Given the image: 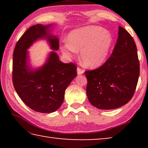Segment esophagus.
Segmentation results:
<instances>
[{
    "mask_svg": "<svg viewBox=\"0 0 148 148\" xmlns=\"http://www.w3.org/2000/svg\"><path fill=\"white\" fill-rule=\"evenodd\" d=\"M84 72V71L83 69H80V68H77V74H82Z\"/></svg>",
    "mask_w": 148,
    "mask_h": 148,
    "instance_id": "esophagus-1",
    "label": "esophagus"
}]
</instances>
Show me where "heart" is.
I'll return each mask as SVG.
<instances>
[{"label": "heart", "instance_id": "heart-1", "mask_svg": "<svg viewBox=\"0 0 148 148\" xmlns=\"http://www.w3.org/2000/svg\"><path fill=\"white\" fill-rule=\"evenodd\" d=\"M67 41L60 49L67 58L74 57L80 50L82 64L88 68H97L106 61L112 44L110 33L97 26H86L69 32Z\"/></svg>", "mask_w": 148, "mask_h": 148}]
</instances>
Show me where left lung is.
Segmentation results:
<instances>
[{
	"mask_svg": "<svg viewBox=\"0 0 148 148\" xmlns=\"http://www.w3.org/2000/svg\"><path fill=\"white\" fill-rule=\"evenodd\" d=\"M86 92L92 106L116 109L132 99L140 74V64L134 39L119 27L118 37L111 56L99 69L85 72Z\"/></svg>",
	"mask_w": 148,
	"mask_h": 148,
	"instance_id": "8db88e82",
	"label": "left lung"
}]
</instances>
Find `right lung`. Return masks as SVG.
I'll use <instances>...</instances> for the list:
<instances>
[{"label":"right lung","instance_id":"add662e5","mask_svg":"<svg viewBox=\"0 0 148 148\" xmlns=\"http://www.w3.org/2000/svg\"><path fill=\"white\" fill-rule=\"evenodd\" d=\"M52 24H36L28 29L17 42L13 54L14 87L20 99L30 108L40 113H52L61 107L65 90L76 76L72 62L63 63L52 51L41 67L29 66L27 49L40 39H46L50 48H59V39L50 32Z\"/></svg>","mask_w":148,"mask_h":148}]
</instances>
